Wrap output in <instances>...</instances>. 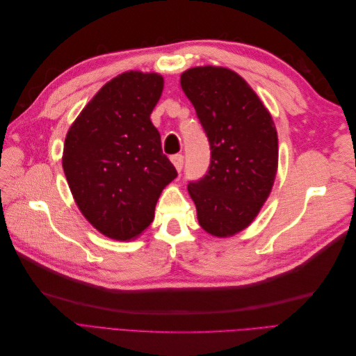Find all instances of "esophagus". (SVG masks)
Wrapping results in <instances>:
<instances>
[{
	"label": "esophagus",
	"instance_id": "1",
	"mask_svg": "<svg viewBox=\"0 0 356 356\" xmlns=\"http://www.w3.org/2000/svg\"><path fill=\"white\" fill-rule=\"evenodd\" d=\"M170 161H172V163H174L175 169H177L178 172H181L182 165H184V157H182V154H175V156H172V157H170Z\"/></svg>",
	"mask_w": 356,
	"mask_h": 356
}]
</instances>
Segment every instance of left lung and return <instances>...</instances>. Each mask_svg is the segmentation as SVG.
<instances>
[{"label": "left lung", "mask_w": 356, "mask_h": 356, "mask_svg": "<svg viewBox=\"0 0 356 356\" xmlns=\"http://www.w3.org/2000/svg\"><path fill=\"white\" fill-rule=\"evenodd\" d=\"M181 88L211 145L208 174L188 186L200 227L225 239L250 227L270 196L277 172V132L254 89L225 67H193Z\"/></svg>", "instance_id": "1"}]
</instances>
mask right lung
<instances>
[{"instance_id": "right-lung-1", "label": "right lung", "mask_w": 356, "mask_h": 356, "mask_svg": "<svg viewBox=\"0 0 356 356\" xmlns=\"http://www.w3.org/2000/svg\"><path fill=\"white\" fill-rule=\"evenodd\" d=\"M163 75L131 70L106 81L70 126L62 153L75 204L114 241L139 238L177 170L161 152L149 114Z\"/></svg>"}]
</instances>
